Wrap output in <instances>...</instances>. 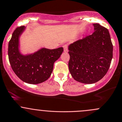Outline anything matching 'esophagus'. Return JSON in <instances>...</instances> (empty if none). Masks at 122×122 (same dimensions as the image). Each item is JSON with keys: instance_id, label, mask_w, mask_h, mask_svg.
I'll use <instances>...</instances> for the list:
<instances>
[{"instance_id": "obj_1", "label": "esophagus", "mask_w": 122, "mask_h": 122, "mask_svg": "<svg viewBox=\"0 0 122 122\" xmlns=\"http://www.w3.org/2000/svg\"><path fill=\"white\" fill-rule=\"evenodd\" d=\"M63 48H64V52H67V51H68V46H67V45H64Z\"/></svg>"}]
</instances>
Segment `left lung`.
Listing matches in <instances>:
<instances>
[{"instance_id":"left-lung-1","label":"left lung","mask_w":122,"mask_h":122,"mask_svg":"<svg viewBox=\"0 0 122 122\" xmlns=\"http://www.w3.org/2000/svg\"><path fill=\"white\" fill-rule=\"evenodd\" d=\"M94 32L69 46V69L73 78L86 84L97 82L107 72L113 45L107 29L94 23Z\"/></svg>"}]
</instances>
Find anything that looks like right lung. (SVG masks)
I'll use <instances>...</instances> for the list:
<instances>
[{"mask_svg":"<svg viewBox=\"0 0 122 122\" xmlns=\"http://www.w3.org/2000/svg\"><path fill=\"white\" fill-rule=\"evenodd\" d=\"M25 28L23 26L17 27L12 34L8 45L9 60L20 79L29 84L41 83L49 78L54 63L60 57L63 48H42L34 53L23 55L19 49V37Z\"/></svg>","mask_w":122,"mask_h":122,"instance_id":"obj_1","label":"right lung"}]
</instances>
